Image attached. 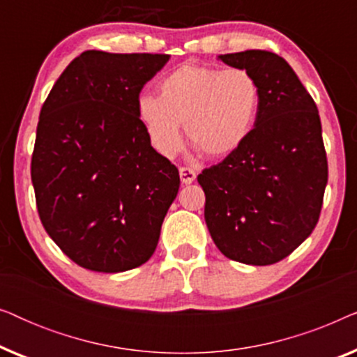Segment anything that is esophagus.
Instances as JSON below:
<instances>
[{
  "mask_svg": "<svg viewBox=\"0 0 357 357\" xmlns=\"http://www.w3.org/2000/svg\"><path fill=\"white\" fill-rule=\"evenodd\" d=\"M178 172H180V180H182V183L185 185H190L192 182H195V178H197V172L190 167H180Z\"/></svg>",
  "mask_w": 357,
  "mask_h": 357,
  "instance_id": "obj_1",
  "label": "esophagus"
}]
</instances>
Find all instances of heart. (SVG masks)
Masks as SVG:
<instances>
[{
    "mask_svg": "<svg viewBox=\"0 0 357 357\" xmlns=\"http://www.w3.org/2000/svg\"><path fill=\"white\" fill-rule=\"evenodd\" d=\"M260 104V84L243 68L182 65L159 81V97L139 96L136 114L153 148L165 158L182 148V125L204 154L224 158L250 136Z\"/></svg>",
    "mask_w": 357,
    "mask_h": 357,
    "instance_id": "obj_1",
    "label": "heart"
}]
</instances>
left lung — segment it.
I'll list each match as a JSON object with an SVG mask.
<instances>
[{"instance_id":"1","label":"left lung","mask_w":357,"mask_h":357,"mask_svg":"<svg viewBox=\"0 0 357 357\" xmlns=\"http://www.w3.org/2000/svg\"><path fill=\"white\" fill-rule=\"evenodd\" d=\"M218 58L255 76L261 104L245 143L198 175L206 197L204 221L227 258L273 265L319 222L328 182L319 110L276 53L245 50Z\"/></svg>"}]
</instances>
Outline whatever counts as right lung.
I'll use <instances>...</instances> for the list:
<instances>
[{
    "label": "right lung",
    "instance_id": "obj_1",
    "mask_svg": "<svg viewBox=\"0 0 357 357\" xmlns=\"http://www.w3.org/2000/svg\"><path fill=\"white\" fill-rule=\"evenodd\" d=\"M169 58L87 50L42 105L31 165L38 216L86 270H133L158 247L180 177L151 146L136 102Z\"/></svg>",
    "mask_w": 357,
    "mask_h": 357
}]
</instances>
